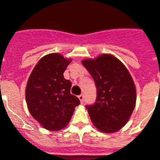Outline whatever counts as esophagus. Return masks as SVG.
Listing matches in <instances>:
<instances>
[{
	"label": "esophagus",
	"mask_w": 160,
	"mask_h": 160,
	"mask_svg": "<svg viewBox=\"0 0 160 160\" xmlns=\"http://www.w3.org/2000/svg\"><path fill=\"white\" fill-rule=\"evenodd\" d=\"M78 98H79V99H80V102H81V103H83V95H80L78 96Z\"/></svg>",
	"instance_id": "obj_1"
}]
</instances>
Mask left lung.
Segmentation results:
<instances>
[{"mask_svg":"<svg viewBox=\"0 0 160 160\" xmlns=\"http://www.w3.org/2000/svg\"><path fill=\"white\" fill-rule=\"evenodd\" d=\"M81 62L97 88L95 104L86 107L92 123L102 132H118L129 120L136 106L137 92L130 73L120 60L109 53Z\"/></svg>","mask_w":160,"mask_h":160,"instance_id":"1","label":"left lung"}]
</instances>
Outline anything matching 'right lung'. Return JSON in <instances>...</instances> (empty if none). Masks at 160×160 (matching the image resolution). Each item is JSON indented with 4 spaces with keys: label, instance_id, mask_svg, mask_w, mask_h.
Here are the masks:
<instances>
[{
    "label": "right lung",
    "instance_id": "1",
    "mask_svg": "<svg viewBox=\"0 0 160 160\" xmlns=\"http://www.w3.org/2000/svg\"><path fill=\"white\" fill-rule=\"evenodd\" d=\"M71 61L60 53L45 55L28 78L25 90L28 110L47 130L65 128L75 107L80 103L79 98L70 93L71 81L63 76Z\"/></svg>",
    "mask_w": 160,
    "mask_h": 160
}]
</instances>
